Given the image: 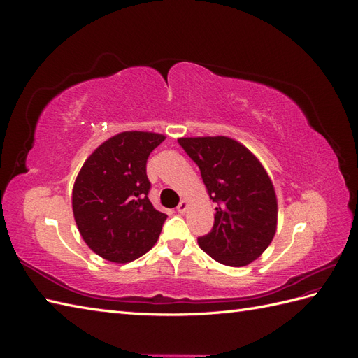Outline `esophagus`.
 I'll list each match as a JSON object with an SVG mask.
<instances>
[{"instance_id": "34e87169", "label": "esophagus", "mask_w": 358, "mask_h": 358, "mask_svg": "<svg viewBox=\"0 0 358 358\" xmlns=\"http://www.w3.org/2000/svg\"><path fill=\"white\" fill-rule=\"evenodd\" d=\"M187 209H188V201H185V200H182V201L179 203L178 208H176L178 213H185Z\"/></svg>"}]
</instances>
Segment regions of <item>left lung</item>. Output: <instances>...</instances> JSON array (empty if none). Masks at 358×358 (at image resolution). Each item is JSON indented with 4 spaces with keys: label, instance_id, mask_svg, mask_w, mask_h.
<instances>
[{
    "label": "left lung",
    "instance_id": "obj_1",
    "mask_svg": "<svg viewBox=\"0 0 358 358\" xmlns=\"http://www.w3.org/2000/svg\"><path fill=\"white\" fill-rule=\"evenodd\" d=\"M178 142L199 166L216 203L213 229L199 237L200 248L225 266L252 263L273 241L278 225V200L266 169L230 137H182Z\"/></svg>",
    "mask_w": 358,
    "mask_h": 358
}]
</instances>
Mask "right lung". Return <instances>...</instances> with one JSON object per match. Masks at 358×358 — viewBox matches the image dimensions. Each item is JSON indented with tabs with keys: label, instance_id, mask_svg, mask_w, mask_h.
<instances>
[{
	"label": "right lung",
	"instance_id": "add662e5",
	"mask_svg": "<svg viewBox=\"0 0 358 358\" xmlns=\"http://www.w3.org/2000/svg\"><path fill=\"white\" fill-rule=\"evenodd\" d=\"M166 136L124 131L86 158L73 187V215L92 251L112 263H128L152 248L167 215L148 199L149 154Z\"/></svg>",
	"mask_w": 358,
	"mask_h": 358
}]
</instances>
